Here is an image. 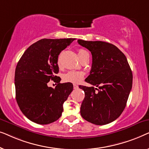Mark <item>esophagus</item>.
<instances>
[{
  "mask_svg": "<svg viewBox=\"0 0 149 149\" xmlns=\"http://www.w3.org/2000/svg\"><path fill=\"white\" fill-rule=\"evenodd\" d=\"M73 87H74V89H77L79 88V86L77 85H76V84H74L73 85Z\"/></svg>",
  "mask_w": 149,
  "mask_h": 149,
  "instance_id": "1",
  "label": "esophagus"
}]
</instances>
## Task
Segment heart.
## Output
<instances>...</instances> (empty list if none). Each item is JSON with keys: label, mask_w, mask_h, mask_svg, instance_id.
I'll use <instances>...</instances> for the list:
<instances>
[{"label": "heart", "mask_w": 149, "mask_h": 149, "mask_svg": "<svg viewBox=\"0 0 149 149\" xmlns=\"http://www.w3.org/2000/svg\"><path fill=\"white\" fill-rule=\"evenodd\" d=\"M88 54L87 52H86L85 49H80L78 51V54L79 58H82L83 56H84L85 55ZM59 63V61H58ZM84 77V73L81 71H74V70H71L68 71L66 73L63 75V80L65 82H68V83H77L82 80Z\"/></svg>", "instance_id": "b5f03b06"}]
</instances>
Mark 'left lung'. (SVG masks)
I'll return each instance as SVG.
<instances>
[{"label": "left lung", "mask_w": 149, "mask_h": 149, "mask_svg": "<svg viewBox=\"0 0 149 149\" xmlns=\"http://www.w3.org/2000/svg\"><path fill=\"white\" fill-rule=\"evenodd\" d=\"M77 42L92 55L90 74L85 81L96 87L100 85L99 89L79 86L85 92L81 115L95 125L111 123L123 111L132 87L133 75L127 58L109 42L80 39Z\"/></svg>", "instance_id": "1"}]
</instances>
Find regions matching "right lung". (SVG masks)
<instances>
[{"label": "right lung", "instance_id": "right-lung-1", "mask_svg": "<svg viewBox=\"0 0 149 149\" xmlns=\"http://www.w3.org/2000/svg\"><path fill=\"white\" fill-rule=\"evenodd\" d=\"M75 38H43L30 45L18 62L15 72V97L24 115L45 125L56 121L63 112V104L72 91L71 83H60L58 56ZM52 80L58 83L48 87Z\"/></svg>", "mask_w": 149, "mask_h": 149}]
</instances>
